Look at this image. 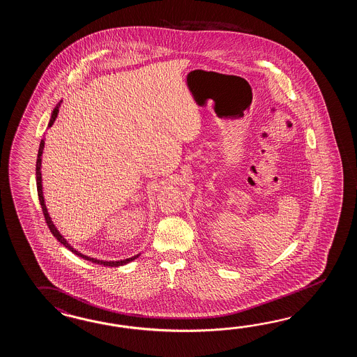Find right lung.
<instances>
[{
  "mask_svg": "<svg viewBox=\"0 0 357 357\" xmlns=\"http://www.w3.org/2000/svg\"><path fill=\"white\" fill-rule=\"evenodd\" d=\"M59 106H60V103L56 106L54 111H52V115H51V119H50V123H48V127H52V124H54V121H55L56 118H57V114H59ZM43 147H45V141L42 139L40 143V150H38V158H37V165H36V175H37V190H38V198H40V206H42V211H43V215H45V219H46V222H47L48 228L51 230V233H52V236L54 237L57 238V241L63 245V246L66 247L68 250H70L73 254L78 255L79 257L82 259H84V260H88V261L96 262V264H100V265H105V266H120V265H124V264H128V262L133 261L135 259L138 257V255L137 256H133V257H129L127 260H120V261H102V260H97V259H93V257H88L86 255L80 254L78 252L77 250H74L69 243H68V241L66 239H63V236L59 233V230L56 229L55 225H54V222L51 220V218H50V215L47 213V208H46V205H45V198H43V192H42V176H40V156H42V152H43Z\"/></svg>",
  "mask_w": 357,
  "mask_h": 357,
  "instance_id": "1",
  "label": "right lung"
}]
</instances>
